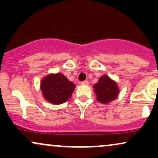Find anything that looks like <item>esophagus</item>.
Instances as JSON below:
<instances>
[{
	"label": "esophagus",
	"mask_w": 158,
	"mask_h": 158,
	"mask_svg": "<svg viewBox=\"0 0 158 158\" xmlns=\"http://www.w3.org/2000/svg\"><path fill=\"white\" fill-rule=\"evenodd\" d=\"M81 85H89V81H81Z\"/></svg>",
	"instance_id": "esophagus-1"
}]
</instances>
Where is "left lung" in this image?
<instances>
[{
    "instance_id": "1",
    "label": "left lung",
    "mask_w": 158,
    "mask_h": 158,
    "mask_svg": "<svg viewBox=\"0 0 158 158\" xmlns=\"http://www.w3.org/2000/svg\"><path fill=\"white\" fill-rule=\"evenodd\" d=\"M93 88L97 101L103 104L114 101L119 93L117 83L107 75L100 77L98 81L93 85Z\"/></svg>"
}]
</instances>
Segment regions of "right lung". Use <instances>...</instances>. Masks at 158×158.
<instances>
[{"mask_svg": "<svg viewBox=\"0 0 158 158\" xmlns=\"http://www.w3.org/2000/svg\"><path fill=\"white\" fill-rule=\"evenodd\" d=\"M76 85L63 73H49L41 79L40 89L48 102L59 105L66 102L72 95Z\"/></svg>", "mask_w": 158, "mask_h": 158, "instance_id": "add662e5", "label": "right lung"}]
</instances>
